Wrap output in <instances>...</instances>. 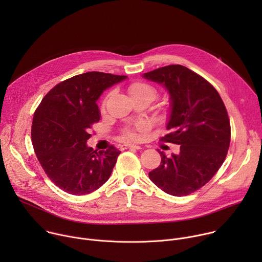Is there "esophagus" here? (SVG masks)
I'll use <instances>...</instances> for the list:
<instances>
[{
    "instance_id": "1",
    "label": "esophagus",
    "mask_w": 262,
    "mask_h": 262,
    "mask_svg": "<svg viewBox=\"0 0 262 262\" xmlns=\"http://www.w3.org/2000/svg\"><path fill=\"white\" fill-rule=\"evenodd\" d=\"M120 148H121V149H137V150H139V149H142L141 146L136 145V144H129V143L121 145Z\"/></svg>"
}]
</instances>
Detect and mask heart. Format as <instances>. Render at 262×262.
<instances>
[{"label":"heart","instance_id":"obj_1","mask_svg":"<svg viewBox=\"0 0 262 262\" xmlns=\"http://www.w3.org/2000/svg\"><path fill=\"white\" fill-rule=\"evenodd\" d=\"M128 91H129V94H130L133 99L134 98H139V97H145V98H148V99H150L152 101L158 95L157 90L152 86L148 85L146 83H142V82L133 83L129 86ZM104 103H105V101L103 102V105H104ZM142 128H143V126L139 127L140 130ZM125 137L130 139V140H136L138 138V133H137L136 129H129L125 133Z\"/></svg>","mask_w":262,"mask_h":262}]
</instances>
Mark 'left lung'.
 Masks as SVG:
<instances>
[{
	"label": "left lung",
	"mask_w": 262,
	"mask_h": 262,
	"mask_svg": "<svg viewBox=\"0 0 262 262\" xmlns=\"http://www.w3.org/2000/svg\"><path fill=\"white\" fill-rule=\"evenodd\" d=\"M142 77L168 91L171 133L162 141L180 147L171 157L160 151L161 165L149 172V178L169 195H190L207 183L226 159L231 132L225 104L212 85L182 65L158 68Z\"/></svg>",
	"instance_id": "obj_1"
}]
</instances>
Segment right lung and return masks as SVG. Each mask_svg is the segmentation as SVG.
I'll list each match as a JSON object with an SVG mask.
<instances>
[{
  "mask_svg": "<svg viewBox=\"0 0 262 262\" xmlns=\"http://www.w3.org/2000/svg\"><path fill=\"white\" fill-rule=\"evenodd\" d=\"M126 76L90 71L56 85L34 113L31 138L48 177L71 195H87L110 178L121 151H96L87 145L89 128L100 118L97 100Z\"/></svg>",
  "mask_w": 262,
  "mask_h": 262,
  "instance_id": "right-lung-1",
  "label": "right lung"
}]
</instances>
